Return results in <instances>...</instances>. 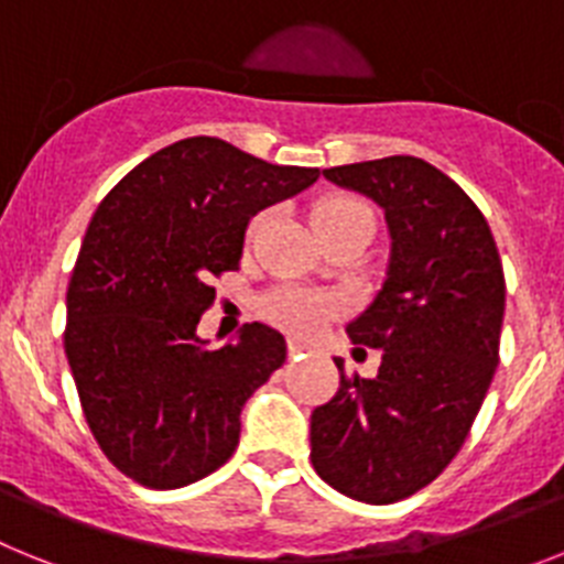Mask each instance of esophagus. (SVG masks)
<instances>
[{"label": "esophagus", "instance_id": "esophagus-1", "mask_svg": "<svg viewBox=\"0 0 564 564\" xmlns=\"http://www.w3.org/2000/svg\"><path fill=\"white\" fill-rule=\"evenodd\" d=\"M286 349H289V357H295V360H297V357L306 355V343H301V340H289Z\"/></svg>", "mask_w": 564, "mask_h": 564}]
</instances>
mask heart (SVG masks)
<instances>
[{"mask_svg": "<svg viewBox=\"0 0 564 564\" xmlns=\"http://www.w3.org/2000/svg\"><path fill=\"white\" fill-rule=\"evenodd\" d=\"M355 215H369V209L355 198H329L321 200L312 213V224L315 229H326L332 224H340L346 218H355ZM263 218H254L252 232L261 227ZM267 310V317L272 323H278L281 329L295 332V335H312L329 321L337 312L335 301L326 295H315V292H295V289H283V292H275L272 297H267L263 303Z\"/></svg>", "mask_w": 564, "mask_h": 564, "instance_id": "obj_1", "label": "heart"}]
</instances>
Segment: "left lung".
Masks as SVG:
<instances>
[{"label": "left lung", "instance_id": "left-lung-1", "mask_svg": "<svg viewBox=\"0 0 564 564\" xmlns=\"http://www.w3.org/2000/svg\"><path fill=\"white\" fill-rule=\"evenodd\" d=\"M383 209L389 261L375 301L346 323L380 351L375 377L346 375L312 411V465L351 499L411 497L452 463L499 364L506 278L488 221L437 166L414 155L323 170ZM357 346L355 351H364Z\"/></svg>", "mask_w": 564, "mask_h": 564}]
</instances>
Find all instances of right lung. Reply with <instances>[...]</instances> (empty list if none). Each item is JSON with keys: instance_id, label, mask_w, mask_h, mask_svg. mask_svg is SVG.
<instances>
[{"instance_id": "obj_1", "label": "right lung", "mask_w": 564, "mask_h": 564, "mask_svg": "<svg viewBox=\"0 0 564 564\" xmlns=\"http://www.w3.org/2000/svg\"><path fill=\"white\" fill-rule=\"evenodd\" d=\"M317 178V166L195 135L141 161L93 215L67 286L65 355L93 437L141 486H189L232 457L243 403L281 369L286 340L247 323L213 349L195 326L213 278L241 263L249 221Z\"/></svg>"}]
</instances>
